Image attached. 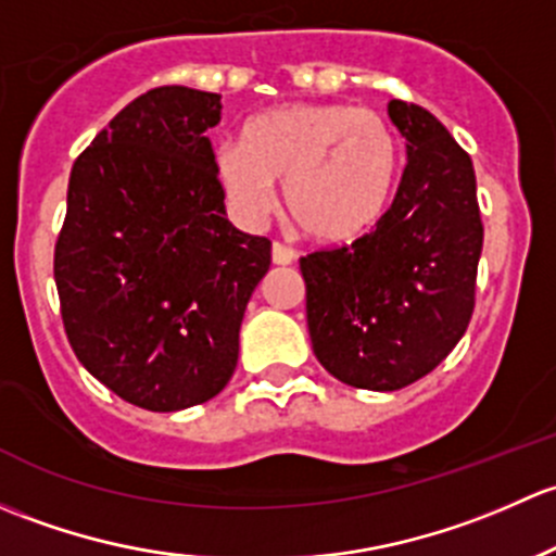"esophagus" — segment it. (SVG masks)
Here are the masks:
<instances>
[{
    "label": "esophagus",
    "mask_w": 556,
    "mask_h": 556,
    "mask_svg": "<svg viewBox=\"0 0 556 556\" xmlns=\"http://www.w3.org/2000/svg\"><path fill=\"white\" fill-rule=\"evenodd\" d=\"M296 260V254H294V249H289V245H283V243H273V262H276V265H291V262Z\"/></svg>",
    "instance_id": "1"
}]
</instances>
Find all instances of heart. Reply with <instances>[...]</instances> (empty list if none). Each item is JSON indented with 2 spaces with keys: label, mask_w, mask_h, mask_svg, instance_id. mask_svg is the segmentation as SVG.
<instances>
[{
  "label": "heart",
  "mask_w": 556,
  "mask_h": 556,
  "mask_svg": "<svg viewBox=\"0 0 556 556\" xmlns=\"http://www.w3.org/2000/svg\"><path fill=\"white\" fill-rule=\"evenodd\" d=\"M216 174L245 222H262L283 181V208L302 236L351 243L380 222L402 174L396 130L353 104H289L251 119L243 144L216 152Z\"/></svg>",
  "instance_id": "b5f03b06"
}]
</instances>
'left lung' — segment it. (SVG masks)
<instances>
[{
	"mask_svg": "<svg viewBox=\"0 0 556 556\" xmlns=\"http://www.w3.org/2000/svg\"><path fill=\"white\" fill-rule=\"evenodd\" d=\"M388 114L409 141L391 208L353 243L300 260L313 353L366 391H399L450 356L477 305L484 240L468 152L428 109L393 99Z\"/></svg>",
	"mask_w": 556,
	"mask_h": 556,
	"instance_id": "obj_1",
	"label": "left lung"
}]
</instances>
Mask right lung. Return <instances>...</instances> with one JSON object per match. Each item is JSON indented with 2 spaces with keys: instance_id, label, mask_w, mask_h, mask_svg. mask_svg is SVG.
Masks as SVG:
<instances>
[{
  "instance_id": "obj_1",
  "label": "right lung",
  "mask_w": 556,
  "mask_h": 556,
  "mask_svg": "<svg viewBox=\"0 0 556 556\" xmlns=\"http://www.w3.org/2000/svg\"><path fill=\"white\" fill-rule=\"evenodd\" d=\"M222 96L163 85L130 101L68 176L53 276L74 356L123 402L176 412L238 364L270 240L225 216L208 130Z\"/></svg>"
}]
</instances>
